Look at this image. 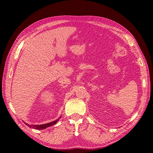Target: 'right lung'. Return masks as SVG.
<instances>
[{
  "label": "right lung",
  "instance_id": "right-lung-1",
  "mask_svg": "<svg viewBox=\"0 0 153 153\" xmlns=\"http://www.w3.org/2000/svg\"><path fill=\"white\" fill-rule=\"evenodd\" d=\"M61 117H60V118H61ZM59 118V119H60ZM59 119L55 120V121H53V122H51V123H47V124H41V125H30V124H28L25 123V124L27 125V126H28L29 128H34V129H45L47 128V127H49V126H52V125L56 124L57 122L59 121Z\"/></svg>",
  "mask_w": 153,
  "mask_h": 153
}]
</instances>
